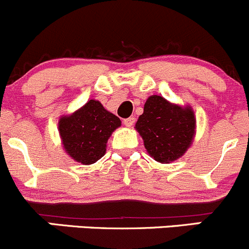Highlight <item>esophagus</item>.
Returning <instances> with one entry per match:
<instances>
[{
	"label": "esophagus",
	"mask_w": 249,
	"mask_h": 249,
	"mask_svg": "<svg viewBox=\"0 0 249 249\" xmlns=\"http://www.w3.org/2000/svg\"><path fill=\"white\" fill-rule=\"evenodd\" d=\"M134 122H135L134 117H128V119L124 120V124L125 127H132V125L134 124Z\"/></svg>",
	"instance_id": "esophagus-1"
}]
</instances>
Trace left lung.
Instances as JSON below:
<instances>
[{"label": "left lung", "instance_id": "1", "mask_svg": "<svg viewBox=\"0 0 249 249\" xmlns=\"http://www.w3.org/2000/svg\"><path fill=\"white\" fill-rule=\"evenodd\" d=\"M195 124L190 107H180L160 95H151L135 128L150 156L162 163H169L183 156L191 145Z\"/></svg>", "mask_w": 249, "mask_h": 249}]
</instances>
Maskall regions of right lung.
I'll return each mask as SVG.
<instances>
[{
	"instance_id": "right-lung-1",
	"label": "right lung",
	"mask_w": 249,
	"mask_h": 249,
	"mask_svg": "<svg viewBox=\"0 0 249 249\" xmlns=\"http://www.w3.org/2000/svg\"><path fill=\"white\" fill-rule=\"evenodd\" d=\"M120 125L119 117L92 99L70 116L61 117L59 133L66 152L75 161L92 164L104 156L107 139Z\"/></svg>"
}]
</instances>
